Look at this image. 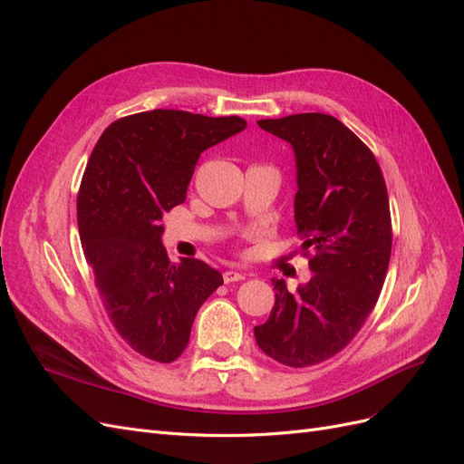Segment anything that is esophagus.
I'll use <instances>...</instances> for the list:
<instances>
[{"mask_svg":"<svg viewBox=\"0 0 464 464\" xmlns=\"http://www.w3.org/2000/svg\"><path fill=\"white\" fill-rule=\"evenodd\" d=\"M222 278H224V283L230 285V283H237V280H244V278H246V273H237V271H224V273H222Z\"/></svg>","mask_w":464,"mask_h":464,"instance_id":"obj_1","label":"esophagus"}]
</instances>
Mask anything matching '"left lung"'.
I'll list each match as a JSON object with an SVG mask.
<instances>
[{"label":"left lung","mask_w":464,"mask_h":464,"mask_svg":"<svg viewBox=\"0 0 464 464\" xmlns=\"http://www.w3.org/2000/svg\"><path fill=\"white\" fill-rule=\"evenodd\" d=\"M257 123L296 154L294 220L314 275L298 292L273 278L275 307L254 334L266 356L310 368L350 344L382 294L392 244L387 186L368 145L329 114Z\"/></svg>","instance_id":"left-lung-1"}]
</instances>
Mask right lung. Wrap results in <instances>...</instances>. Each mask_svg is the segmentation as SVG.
<instances>
[{
  "mask_svg": "<svg viewBox=\"0 0 464 464\" xmlns=\"http://www.w3.org/2000/svg\"><path fill=\"white\" fill-rule=\"evenodd\" d=\"M246 125L240 116L150 110L110 123L92 149L77 193L82 251L111 325L149 360L181 356L195 314L224 283L201 259L170 263L162 215L186 201L201 152Z\"/></svg>",
  "mask_w": 464,
  "mask_h": 464,
  "instance_id": "1",
  "label": "right lung"
}]
</instances>
